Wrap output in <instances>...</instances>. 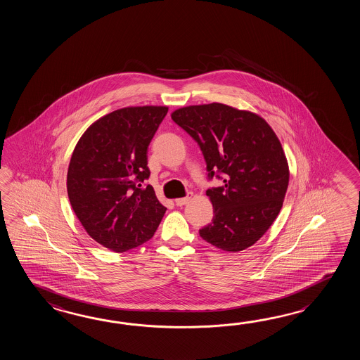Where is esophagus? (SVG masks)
<instances>
[{
  "mask_svg": "<svg viewBox=\"0 0 360 360\" xmlns=\"http://www.w3.org/2000/svg\"><path fill=\"white\" fill-rule=\"evenodd\" d=\"M191 197H193V193H188L184 198L175 199V205L179 207L184 206V205H186V203L191 200Z\"/></svg>",
  "mask_w": 360,
  "mask_h": 360,
  "instance_id": "obj_1",
  "label": "esophagus"
}]
</instances>
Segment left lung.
Listing matches in <instances>:
<instances>
[{"instance_id": "obj_1", "label": "left lung", "mask_w": 360, "mask_h": 360, "mask_svg": "<svg viewBox=\"0 0 360 360\" xmlns=\"http://www.w3.org/2000/svg\"><path fill=\"white\" fill-rule=\"evenodd\" d=\"M171 118L198 144L208 180L222 181L207 189L214 219L199 236L228 252L255 245L283 206L290 180L274 131L259 115L220 103L181 108Z\"/></svg>"}]
</instances>
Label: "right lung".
<instances>
[{"label": "right lung", "mask_w": 360, "mask_h": 360, "mask_svg": "<svg viewBox=\"0 0 360 360\" xmlns=\"http://www.w3.org/2000/svg\"><path fill=\"white\" fill-rule=\"evenodd\" d=\"M167 107H131L92 123L69 162V202L89 236L115 252L153 237L166 207L155 197L148 146Z\"/></svg>", "instance_id": "right-lung-1"}]
</instances>
